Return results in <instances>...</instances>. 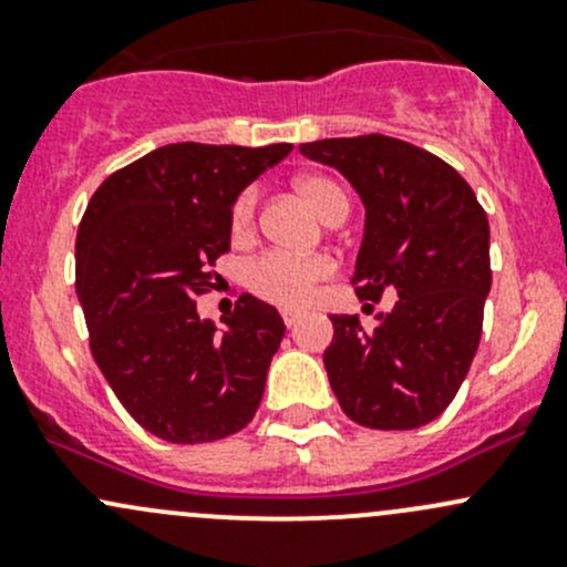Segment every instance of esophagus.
<instances>
[{"instance_id":"1","label":"esophagus","mask_w":567,"mask_h":567,"mask_svg":"<svg viewBox=\"0 0 567 567\" xmlns=\"http://www.w3.org/2000/svg\"><path fill=\"white\" fill-rule=\"evenodd\" d=\"M299 312H296V310H282V320H285V326H296V323H299Z\"/></svg>"}]
</instances>
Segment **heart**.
Segmentation results:
<instances>
[{
	"instance_id": "obj_1",
	"label": "heart",
	"mask_w": 567,
	"mask_h": 567,
	"mask_svg": "<svg viewBox=\"0 0 567 567\" xmlns=\"http://www.w3.org/2000/svg\"><path fill=\"white\" fill-rule=\"evenodd\" d=\"M296 188L323 221L346 219L348 216V197L340 192V186H334L326 177H299ZM257 203H260L257 188H247V192L238 194L230 214L233 236L236 238H247L255 230ZM331 274H334V262L326 255L296 257L282 255V251H266V255L255 257L247 266V285L251 293L271 301V305L301 307L312 299L316 285L329 279Z\"/></svg>"
}]
</instances>
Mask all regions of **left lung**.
Returning <instances> with one entry per match:
<instances>
[{
    "label": "left lung",
    "instance_id": "left-lung-1",
    "mask_svg": "<svg viewBox=\"0 0 567 567\" xmlns=\"http://www.w3.org/2000/svg\"><path fill=\"white\" fill-rule=\"evenodd\" d=\"M299 151L334 167L364 205L359 301L398 296L373 329L359 316H331L334 337L323 353L331 390L364 427L427 425L453 403L483 334L488 216L447 162L403 140L370 134Z\"/></svg>",
    "mask_w": 567,
    "mask_h": 567
}]
</instances>
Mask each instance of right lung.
Returning a JSON list of instances; mask_svg holds the SVG:
<instances>
[{"label":"right lung","instance_id":"obj_1","mask_svg":"<svg viewBox=\"0 0 567 567\" xmlns=\"http://www.w3.org/2000/svg\"><path fill=\"white\" fill-rule=\"evenodd\" d=\"M293 145L177 142L117 169L90 199L76 236V296L90 351L120 403L153 436L216 442L247 427L285 337L279 312L244 293L197 316L230 251L238 194Z\"/></svg>","mask_w":567,"mask_h":567}]
</instances>
